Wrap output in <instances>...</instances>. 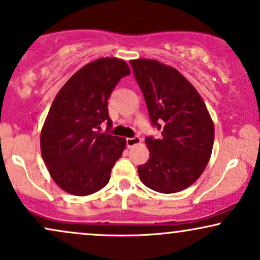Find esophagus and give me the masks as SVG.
I'll return each mask as SVG.
<instances>
[{"label": "esophagus", "mask_w": 260, "mask_h": 260, "mask_svg": "<svg viewBox=\"0 0 260 260\" xmlns=\"http://www.w3.org/2000/svg\"><path fill=\"white\" fill-rule=\"evenodd\" d=\"M142 142V139L139 138V137H134V138H127L126 139V145L127 148H132V146L137 145V144H139Z\"/></svg>", "instance_id": "obj_1"}]
</instances>
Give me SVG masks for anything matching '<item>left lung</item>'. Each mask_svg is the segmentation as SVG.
<instances>
[{"label":"left lung","instance_id":"8db88e82","mask_svg":"<svg viewBox=\"0 0 260 260\" xmlns=\"http://www.w3.org/2000/svg\"><path fill=\"white\" fill-rule=\"evenodd\" d=\"M154 126L162 137L145 139L150 157L138 167L140 180L161 193L192 185L212 155L214 124L195 87L177 69L155 59L131 60Z\"/></svg>","mask_w":260,"mask_h":260}]
</instances>
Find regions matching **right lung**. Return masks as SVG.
I'll list each match as a JSON object with an SVG mask.
<instances>
[{
    "label": "right lung",
    "mask_w": 260,
    "mask_h": 260,
    "mask_svg": "<svg viewBox=\"0 0 260 260\" xmlns=\"http://www.w3.org/2000/svg\"><path fill=\"white\" fill-rule=\"evenodd\" d=\"M131 74L118 58H100L76 71L53 100L41 131V154L55 184L71 195L87 196L109 183L126 139L100 133L111 127L108 99Z\"/></svg>",
    "instance_id": "right-lung-1"
}]
</instances>
